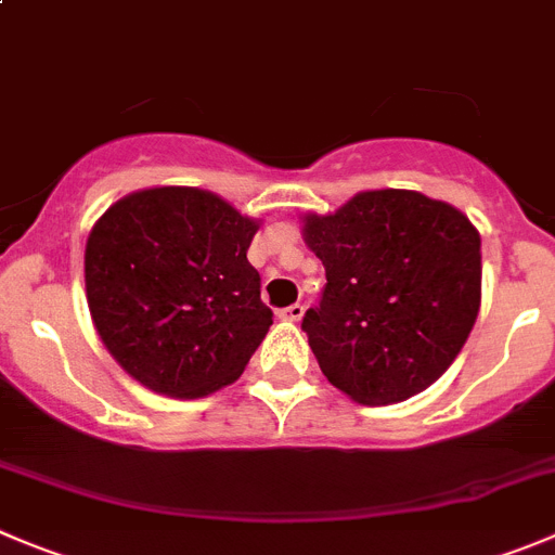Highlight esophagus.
Segmentation results:
<instances>
[{
    "mask_svg": "<svg viewBox=\"0 0 555 555\" xmlns=\"http://www.w3.org/2000/svg\"><path fill=\"white\" fill-rule=\"evenodd\" d=\"M304 312H307V307H304V304H293V307H287V309H279V318L298 323V320L304 318Z\"/></svg>",
    "mask_w": 555,
    "mask_h": 555,
    "instance_id": "obj_1",
    "label": "esophagus"
}]
</instances>
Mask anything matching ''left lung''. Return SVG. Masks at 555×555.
Instances as JSON below:
<instances>
[{"label":"left lung","instance_id":"8db88e82","mask_svg":"<svg viewBox=\"0 0 555 555\" xmlns=\"http://www.w3.org/2000/svg\"><path fill=\"white\" fill-rule=\"evenodd\" d=\"M325 266L301 328L331 386L361 405L418 395L463 350L481 304V237L447 202L364 191L334 216H307Z\"/></svg>","mask_w":555,"mask_h":555}]
</instances>
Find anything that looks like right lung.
Masks as SVG:
<instances>
[{
    "instance_id": "obj_1",
    "label": "right lung",
    "mask_w": 555,
    "mask_h": 555,
    "mask_svg": "<svg viewBox=\"0 0 555 555\" xmlns=\"http://www.w3.org/2000/svg\"><path fill=\"white\" fill-rule=\"evenodd\" d=\"M257 227L180 185L137 191L101 216L87 237V304L128 375L185 400L241 377L273 323L246 257Z\"/></svg>"
}]
</instances>
